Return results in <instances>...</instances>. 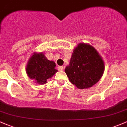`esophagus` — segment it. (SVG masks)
Instances as JSON below:
<instances>
[{"label":"esophagus","instance_id":"obj_1","mask_svg":"<svg viewBox=\"0 0 127 127\" xmlns=\"http://www.w3.org/2000/svg\"><path fill=\"white\" fill-rule=\"evenodd\" d=\"M58 70L59 71H63L64 70V67L62 66H59L58 67Z\"/></svg>","mask_w":127,"mask_h":127}]
</instances>
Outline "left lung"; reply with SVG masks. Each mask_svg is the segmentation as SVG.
<instances>
[{"label":"left lung","instance_id":"obj_1","mask_svg":"<svg viewBox=\"0 0 127 127\" xmlns=\"http://www.w3.org/2000/svg\"><path fill=\"white\" fill-rule=\"evenodd\" d=\"M104 69L103 60L96 49L88 43H80L73 50L65 71L77 88L87 89L98 82Z\"/></svg>","mask_w":127,"mask_h":127}]
</instances>
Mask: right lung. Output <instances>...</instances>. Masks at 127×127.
Instances as JSON below:
<instances>
[{
	"instance_id": "add662e5",
	"label": "right lung",
	"mask_w": 127,
	"mask_h": 127,
	"mask_svg": "<svg viewBox=\"0 0 127 127\" xmlns=\"http://www.w3.org/2000/svg\"><path fill=\"white\" fill-rule=\"evenodd\" d=\"M55 66V62L49 61L44 53L34 52L27 62L26 73L30 79L34 80L37 84L43 85L58 72Z\"/></svg>"
}]
</instances>
